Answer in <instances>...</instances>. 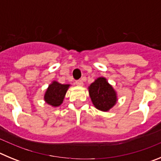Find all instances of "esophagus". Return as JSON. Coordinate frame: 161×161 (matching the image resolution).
Segmentation results:
<instances>
[{
	"label": "esophagus",
	"mask_w": 161,
	"mask_h": 161,
	"mask_svg": "<svg viewBox=\"0 0 161 161\" xmlns=\"http://www.w3.org/2000/svg\"><path fill=\"white\" fill-rule=\"evenodd\" d=\"M76 84L78 86H83V81H82L81 80H76Z\"/></svg>",
	"instance_id": "34e87169"
}]
</instances>
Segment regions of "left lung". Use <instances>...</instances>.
<instances>
[{
  "label": "left lung",
  "mask_w": 161,
  "mask_h": 161,
  "mask_svg": "<svg viewBox=\"0 0 161 161\" xmlns=\"http://www.w3.org/2000/svg\"><path fill=\"white\" fill-rule=\"evenodd\" d=\"M92 103L96 109L107 112L118 102L117 92L103 76L97 78L88 87Z\"/></svg>",
  "instance_id": "obj_1"
}]
</instances>
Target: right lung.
<instances>
[{"label":"right lung","instance_id":"1","mask_svg":"<svg viewBox=\"0 0 161 161\" xmlns=\"http://www.w3.org/2000/svg\"><path fill=\"white\" fill-rule=\"evenodd\" d=\"M70 86L69 84H60L56 80H52L45 91L44 102L52 107H59L63 103L67 91Z\"/></svg>","mask_w":161,"mask_h":161}]
</instances>
